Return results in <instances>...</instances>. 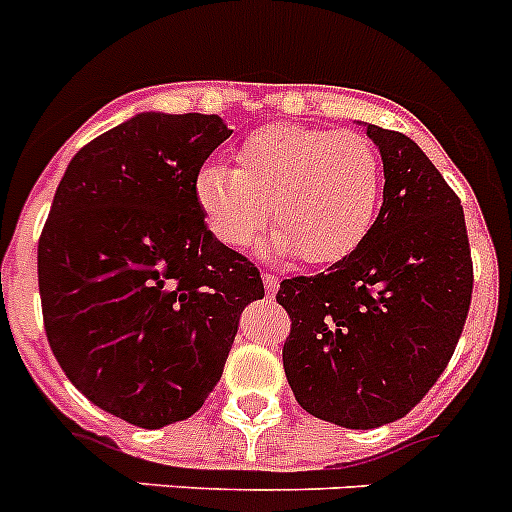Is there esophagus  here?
<instances>
[{"label":"esophagus","mask_w":512,"mask_h":512,"mask_svg":"<svg viewBox=\"0 0 512 512\" xmlns=\"http://www.w3.org/2000/svg\"><path fill=\"white\" fill-rule=\"evenodd\" d=\"M261 279H264L266 295H269V298H274V295H277V290H279V279L274 277V274H261Z\"/></svg>","instance_id":"34e87169"}]
</instances>
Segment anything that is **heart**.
Masks as SVG:
<instances>
[{
    "label": "heart",
    "instance_id": "heart-1",
    "mask_svg": "<svg viewBox=\"0 0 512 512\" xmlns=\"http://www.w3.org/2000/svg\"><path fill=\"white\" fill-rule=\"evenodd\" d=\"M381 186L378 152L360 134L277 124L240 142L235 168L204 163L191 189L222 246H251L269 214L277 227L269 253L334 264L368 235Z\"/></svg>",
    "mask_w": 512,
    "mask_h": 512
}]
</instances>
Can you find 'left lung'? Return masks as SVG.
I'll return each instance as SVG.
<instances>
[{
    "label": "left lung",
    "mask_w": 512,
    "mask_h": 512,
    "mask_svg": "<svg viewBox=\"0 0 512 512\" xmlns=\"http://www.w3.org/2000/svg\"><path fill=\"white\" fill-rule=\"evenodd\" d=\"M383 160V207L355 251L279 285L285 375L305 412L349 430L409 414L435 386L471 303L464 209L399 131L362 124Z\"/></svg>",
    "instance_id": "left-lung-1"
}]
</instances>
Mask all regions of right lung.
Returning <instances> with one entry per match:
<instances>
[{
	"mask_svg": "<svg viewBox=\"0 0 512 512\" xmlns=\"http://www.w3.org/2000/svg\"><path fill=\"white\" fill-rule=\"evenodd\" d=\"M233 131L220 116L144 111L69 160L38 240L48 344L103 412L157 430L220 381L259 269L222 246L194 173Z\"/></svg>",
	"mask_w": 512,
	"mask_h": 512,
	"instance_id": "1",
	"label": "right lung"
}]
</instances>
